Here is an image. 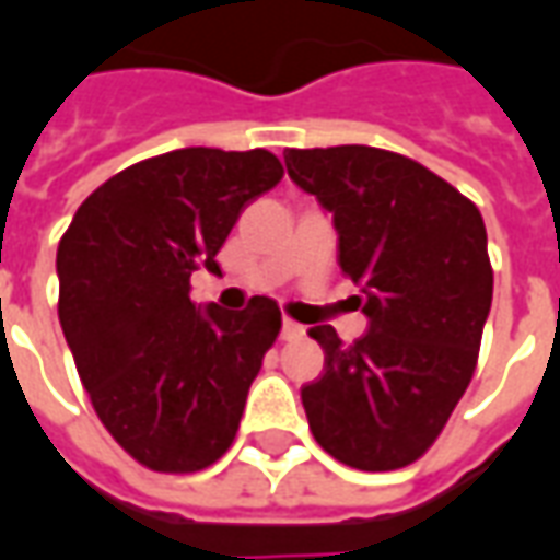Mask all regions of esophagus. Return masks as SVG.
<instances>
[{"instance_id": "esophagus-1", "label": "esophagus", "mask_w": 560, "mask_h": 560, "mask_svg": "<svg viewBox=\"0 0 560 560\" xmlns=\"http://www.w3.org/2000/svg\"><path fill=\"white\" fill-rule=\"evenodd\" d=\"M280 335H283V340H301V337H304V325L292 323V319H283V331H280Z\"/></svg>"}]
</instances>
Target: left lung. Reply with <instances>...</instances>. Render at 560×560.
<instances>
[{
    "label": "left lung",
    "instance_id": "1",
    "mask_svg": "<svg viewBox=\"0 0 560 560\" xmlns=\"http://www.w3.org/2000/svg\"><path fill=\"white\" fill-rule=\"evenodd\" d=\"M287 172L337 229L368 331L307 335L325 371L301 388L316 443L355 470H398L438 440L474 376L494 273L482 213L443 177L364 144L287 150Z\"/></svg>",
    "mask_w": 560,
    "mask_h": 560
}]
</instances>
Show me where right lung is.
I'll use <instances>...</instances> for the list:
<instances>
[{"label": "right lung", "instance_id": "1", "mask_svg": "<svg viewBox=\"0 0 560 560\" xmlns=\"http://www.w3.org/2000/svg\"><path fill=\"white\" fill-rule=\"evenodd\" d=\"M280 177L268 150H172L105 180L59 241V325L81 383L150 470L196 474L235 440L280 307H196L189 277L220 268L241 210Z\"/></svg>", "mask_w": 560, "mask_h": 560}]
</instances>
